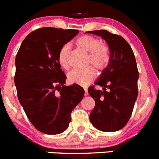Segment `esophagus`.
I'll return each instance as SVG.
<instances>
[{
    "label": "esophagus",
    "mask_w": 159,
    "mask_h": 159,
    "mask_svg": "<svg viewBox=\"0 0 159 159\" xmlns=\"http://www.w3.org/2000/svg\"><path fill=\"white\" fill-rule=\"evenodd\" d=\"M84 95H85V96L89 95V93H88V89H84Z\"/></svg>",
    "instance_id": "esophagus-1"
}]
</instances>
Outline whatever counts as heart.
<instances>
[{"instance_id": "obj_1", "label": "heart", "mask_w": 159, "mask_h": 159, "mask_svg": "<svg viewBox=\"0 0 159 159\" xmlns=\"http://www.w3.org/2000/svg\"><path fill=\"white\" fill-rule=\"evenodd\" d=\"M77 47L89 52L86 65H92L96 70H105L111 61L109 48L107 45L101 43L98 38L91 35H82L75 41ZM70 48L68 44L61 48L57 54V62L63 69L69 68ZM95 71L89 66L82 70H73L68 75V80L71 84L81 86H87L94 80Z\"/></svg>"}]
</instances>
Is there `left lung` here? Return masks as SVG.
Returning a JSON list of instances; mask_svg holds the SVG:
<instances>
[{"mask_svg":"<svg viewBox=\"0 0 159 159\" xmlns=\"http://www.w3.org/2000/svg\"><path fill=\"white\" fill-rule=\"evenodd\" d=\"M101 36L108 44L111 61L95 85L88 91L95 102L90 114L91 124L102 131L112 132L126 125L132 114L138 97V71L135 57L131 46L121 36L106 30L88 31Z\"/></svg>","mask_w":159,"mask_h":159,"instance_id":"8db88e82","label":"left lung"}]
</instances>
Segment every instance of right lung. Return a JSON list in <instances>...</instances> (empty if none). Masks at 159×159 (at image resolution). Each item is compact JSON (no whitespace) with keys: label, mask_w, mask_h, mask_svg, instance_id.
I'll return each mask as SVG.
<instances>
[{"label":"right lung","mask_w":159,"mask_h":159,"mask_svg":"<svg viewBox=\"0 0 159 159\" xmlns=\"http://www.w3.org/2000/svg\"><path fill=\"white\" fill-rule=\"evenodd\" d=\"M78 33L39 28L25 38L16 55L17 98L34 127L44 134H57L68 129L72 110L84 97L78 84L65 85L67 77L57 62L59 50Z\"/></svg>","instance_id":"obj_1"}]
</instances>
